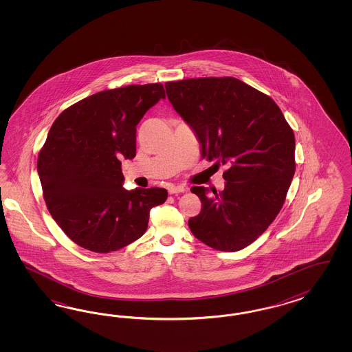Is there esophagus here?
<instances>
[{
	"instance_id": "1",
	"label": "esophagus",
	"mask_w": 352,
	"mask_h": 352,
	"mask_svg": "<svg viewBox=\"0 0 352 352\" xmlns=\"http://www.w3.org/2000/svg\"><path fill=\"white\" fill-rule=\"evenodd\" d=\"M168 191L170 195H174V193H182V192L186 191V187L184 186H174V184H171L168 187Z\"/></svg>"
}]
</instances>
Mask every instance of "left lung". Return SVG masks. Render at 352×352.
Wrapping results in <instances>:
<instances>
[{
	"mask_svg": "<svg viewBox=\"0 0 352 352\" xmlns=\"http://www.w3.org/2000/svg\"><path fill=\"white\" fill-rule=\"evenodd\" d=\"M174 109L201 144V157L226 165L224 190L192 187L201 204L192 234L217 250L250 245L281 210L296 171L294 133L270 96L234 77L165 84Z\"/></svg>",
	"mask_w": 352,
	"mask_h": 352,
	"instance_id": "8db88e82",
	"label": "left lung"
}]
</instances>
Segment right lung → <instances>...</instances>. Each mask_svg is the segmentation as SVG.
Listing matches in <instances>:
<instances>
[{
  "mask_svg": "<svg viewBox=\"0 0 352 352\" xmlns=\"http://www.w3.org/2000/svg\"><path fill=\"white\" fill-rule=\"evenodd\" d=\"M165 99L161 84L99 91L54 121L37 171L54 221L74 243L109 253L138 240L149 210L166 201L165 188L122 187L121 160L135 157L137 125Z\"/></svg>",
  "mask_w": 352,
  "mask_h": 352,
  "instance_id": "obj_1",
  "label": "right lung"
}]
</instances>
